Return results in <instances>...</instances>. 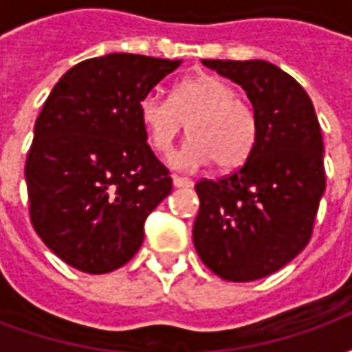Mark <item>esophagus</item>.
I'll return each mask as SVG.
<instances>
[{"label": "esophagus", "instance_id": "34e87169", "mask_svg": "<svg viewBox=\"0 0 352 352\" xmlns=\"http://www.w3.org/2000/svg\"><path fill=\"white\" fill-rule=\"evenodd\" d=\"M171 179H173V186H177V188H188V186H192V184H194L190 179H186V177L173 175Z\"/></svg>", "mask_w": 352, "mask_h": 352}]
</instances>
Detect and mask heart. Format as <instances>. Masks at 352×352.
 Instances as JSON below:
<instances>
[{"mask_svg":"<svg viewBox=\"0 0 352 352\" xmlns=\"http://www.w3.org/2000/svg\"><path fill=\"white\" fill-rule=\"evenodd\" d=\"M139 118L156 153L169 154L186 126L190 141L173 158L179 168L196 169L213 162L219 169L239 168L258 139V118L236 88L214 75H198L179 82L171 101L146 94Z\"/></svg>","mask_w":352,"mask_h":352,"instance_id":"b5f03b06","label":"heart"}]
</instances>
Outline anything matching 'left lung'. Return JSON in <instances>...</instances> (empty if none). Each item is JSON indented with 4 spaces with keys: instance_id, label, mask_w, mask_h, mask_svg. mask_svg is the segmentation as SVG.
<instances>
[{
    "instance_id": "8db88e82",
    "label": "left lung",
    "mask_w": 352,
    "mask_h": 352,
    "mask_svg": "<svg viewBox=\"0 0 352 352\" xmlns=\"http://www.w3.org/2000/svg\"><path fill=\"white\" fill-rule=\"evenodd\" d=\"M201 62L247 92L258 139L243 166L194 186V247L221 279L249 283L280 270L309 243L326 188L320 126L307 92L277 65Z\"/></svg>"
}]
</instances>
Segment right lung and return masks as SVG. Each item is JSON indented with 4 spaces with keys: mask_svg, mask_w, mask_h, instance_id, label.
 Masks as SVG:
<instances>
[{
    "mask_svg": "<svg viewBox=\"0 0 352 352\" xmlns=\"http://www.w3.org/2000/svg\"><path fill=\"white\" fill-rule=\"evenodd\" d=\"M181 60L107 54L73 65L35 120L30 219L50 251L101 275L130 262L148 213L173 188L146 143L139 103Z\"/></svg>",
    "mask_w": 352,
    "mask_h": 352,
    "instance_id": "obj_1",
    "label": "right lung"
}]
</instances>
